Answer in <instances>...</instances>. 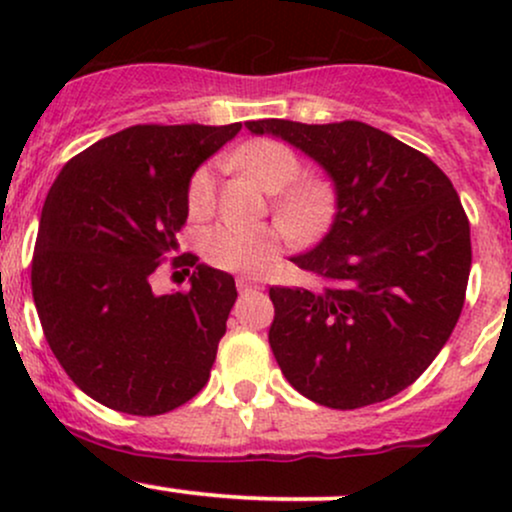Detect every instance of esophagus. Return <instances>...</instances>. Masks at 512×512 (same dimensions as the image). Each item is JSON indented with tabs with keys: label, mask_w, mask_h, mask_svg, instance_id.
<instances>
[{
	"label": "esophagus",
	"mask_w": 512,
	"mask_h": 512,
	"mask_svg": "<svg viewBox=\"0 0 512 512\" xmlns=\"http://www.w3.org/2000/svg\"><path fill=\"white\" fill-rule=\"evenodd\" d=\"M238 291L245 293V291H252V289H260V279H255V276H238Z\"/></svg>",
	"instance_id": "34e87169"
}]
</instances>
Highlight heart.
I'll return each instance as SVG.
<instances>
[{
	"instance_id": "obj_1",
	"label": "heart",
	"mask_w": 512,
	"mask_h": 512,
	"mask_svg": "<svg viewBox=\"0 0 512 512\" xmlns=\"http://www.w3.org/2000/svg\"><path fill=\"white\" fill-rule=\"evenodd\" d=\"M240 163L250 170L264 190L279 192L296 180L301 161L291 146L260 139L245 146L238 154ZM216 175L211 166H202L192 175L190 190H187V207L195 216L207 214L214 204ZM327 190L322 182L308 180L286 190L279 199V211L286 221L298 228L315 226L325 211ZM284 240V231L276 226H250V223H216L204 231L202 255L209 264L226 269V272L255 274L262 272L274 260L276 248Z\"/></svg>"
}]
</instances>
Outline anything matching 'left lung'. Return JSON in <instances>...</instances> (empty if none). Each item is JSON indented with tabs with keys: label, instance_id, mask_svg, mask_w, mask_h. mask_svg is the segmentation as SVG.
<instances>
[{
	"label": "left lung",
	"instance_id": "obj_1",
	"mask_svg": "<svg viewBox=\"0 0 512 512\" xmlns=\"http://www.w3.org/2000/svg\"><path fill=\"white\" fill-rule=\"evenodd\" d=\"M245 127L296 146L334 185L330 231L291 257L325 286L269 289V346L281 373L322 407L395 397L460 320L472 243L455 187L431 158L366 122Z\"/></svg>",
	"mask_w": 512,
	"mask_h": 512
}]
</instances>
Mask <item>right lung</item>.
Returning a JSON list of instances; mask_svg holds the SVG:
<instances>
[{
	"mask_svg": "<svg viewBox=\"0 0 512 512\" xmlns=\"http://www.w3.org/2000/svg\"><path fill=\"white\" fill-rule=\"evenodd\" d=\"M240 127H127L76 154L52 182L33 301L60 366L105 407L166 414L207 385L236 281L195 255L174 257V266L196 267L190 292L158 297L150 276L178 255L195 170Z\"/></svg>",
	"mask_w": 512,
	"mask_h": 512,
	"instance_id": "1",
	"label": "right lung"
}]
</instances>
